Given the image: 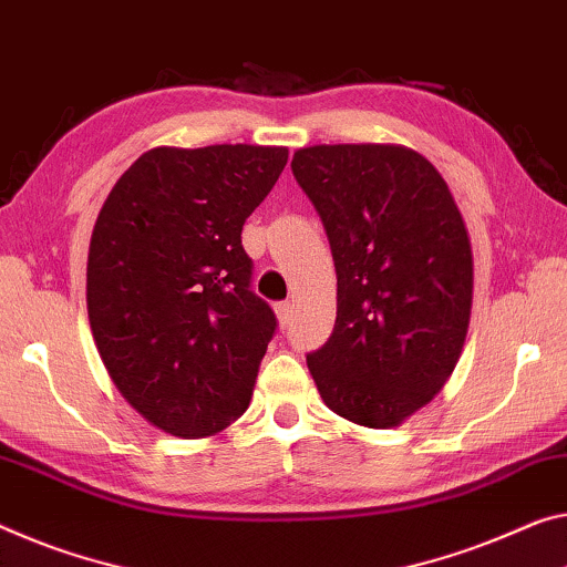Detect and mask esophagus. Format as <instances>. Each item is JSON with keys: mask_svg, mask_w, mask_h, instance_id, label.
<instances>
[{"mask_svg": "<svg viewBox=\"0 0 567 567\" xmlns=\"http://www.w3.org/2000/svg\"><path fill=\"white\" fill-rule=\"evenodd\" d=\"M274 309H276L278 321H281V327L289 324L291 317H293V303L291 301H278V303H274Z\"/></svg>", "mask_w": 567, "mask_h": 567, "instance_id": "1", "label": "esophagus"}]
</instances>
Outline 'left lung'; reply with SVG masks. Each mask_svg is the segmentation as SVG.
Segmentation results:
<instances>
[{"instance_id": "1", "label": "left lung", "mask_w": 567, "mask_h": 567, "mask_svg": "<svg viewBox=\"0 0 567 567\" xmlns=\"http://www.w3.org/2000/svg\"><path fill=\"white\" fill-rule=\"evenodd\" d=\"M291 172L337 268L334 329L307 354L309 372L337 415L393 429L439 393L464 347L466 225L441 174L405 146H309Z\"/></svg>"}]
</instances>
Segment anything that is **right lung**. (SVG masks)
Segmentation results:
<instances>
[{
  "instance_id": "add662e5",
  "label": "right lung",
  "mask_w": 567,
  "mask_h": 567,
  "mask_svg": "<svg viewBox=\"0 0 567 567\" xmlns=\"http://www.w3.org/2000/svg\"><path fill=\"white\" fill-rule=\"evenodd\" d=\"M289 162L284 146H159L101 207L89 319L111 380L156 429L199 439L254 395L278 319L254 293L240 233Z\"/></svg>"
}]
</instances>
